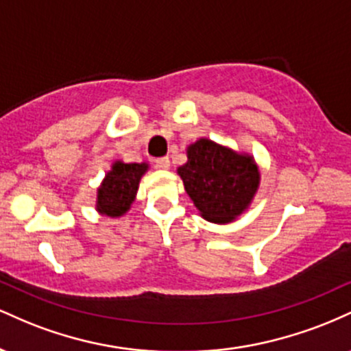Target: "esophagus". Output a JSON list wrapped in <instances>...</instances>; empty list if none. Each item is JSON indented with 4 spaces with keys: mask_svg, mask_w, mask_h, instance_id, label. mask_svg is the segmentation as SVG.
<instances>
[{
    "mask_svg": "<svg viewBox=\"0 0 351 351\" xmlns=\"http://www.w3.org/2000/svg\"><path fill=\"white\" fill-rule=\"evenodd\" d=\"M156 168H162V170H168L170 168V158L168 156H162V158L155 160Z\"/></svg>",
    "mask_w": 351,
    "mask_h": 351,
    "instance_id": "esophagus-1",
    "label": "esophagus"
}]
</instances>
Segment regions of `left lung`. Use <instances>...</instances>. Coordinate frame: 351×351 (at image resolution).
Instances as JSON below:
<instances>
[{
  "label": "left lung",
  "instance_id": "8db88e82",
  "mask_svg": "<svg viewBox=\"0 0 351 351\" xmlns=\"http://www.w3.org/2000/svg\"><path fill=\"white\" fill-rule=\"evenodd\" d=\"M178 173L195 206L213 223H228L239 216L259 186V171L251 156L206 138L188 148V162Z\"/></svg>",
  "mask_w": 351,
  "mask_h": 351
}]
</instances>
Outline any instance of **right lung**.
<instances>
[{"label": "right lung", "mask_w": 351, "mask_h": 351, "mask_svg": "<svg viewBox=\"0 0 351 351\" xmlns=\"http://www.w3.org/2000/svg\"><path fill=\"white\" fill-rule=\"evenodd\" d=\"M147 168V163H114L112 171L107 173L102 186L99 188V211L112 217L122 216L130 208L138 189L140 178Z\"/></svg>", "instance_id": "obj_1"}]
</instances>
